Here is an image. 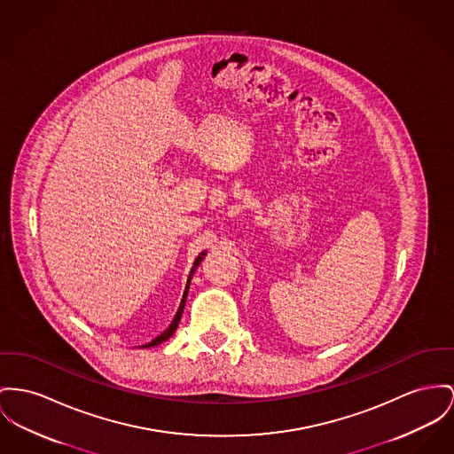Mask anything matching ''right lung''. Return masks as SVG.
<instances>
[{
  "label": "right lung",
  "mask_w": 454,
  "mask_h": 454,
  "mask_svg": "<svg viewBox=\"0 0 454 454\" xmlns=\"http://www.w3.org/2000/svg\"><path fill=\"white\" fill-rule=\"evenodd\" d=\"M205 254H207V251L200 253V254H198V258L194 260V265H192V269H191V272H189V277H187V284H185V291H184V296H182L181 306H179V309H177V313H176V317H174L172 324L167 327V331H163V333H160L158 337H154L152 342H148V344H145V346H141V348H153V346H158V344L165 342L167 339H170V337L174 335V333L177 331V325H179V322H181L182 311H184V306H185V300H187V293H189V286H191L192 275L196 272V269L200 267V263L203 262V256H205Z\"/></svg>",
  "instance_id": "right-lung-1"
}]
</instances>
